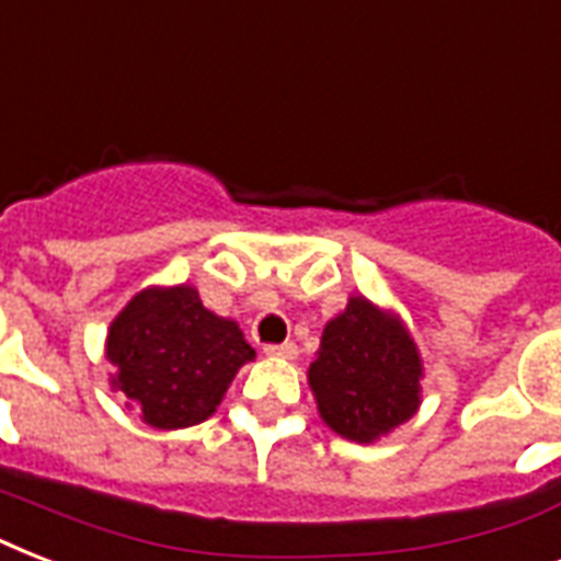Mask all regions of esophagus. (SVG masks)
<instances>
[{
	"mask_svg": "<svg viewBox=\"0 0 561 561\" xmlns=\"http://www.w3.org/2000/svg\"><path fill=\"white\" fill-rule=\"evenodd\" d=\"M297 343H267L264 346V355H271V358H285V360H294L297 358Z\"/></svg>",
	"mask_w": 561,
	"mask_h": 561,
	"instance_id": "esophagus-1",
	"label": "esophagus"
}]
</instances>
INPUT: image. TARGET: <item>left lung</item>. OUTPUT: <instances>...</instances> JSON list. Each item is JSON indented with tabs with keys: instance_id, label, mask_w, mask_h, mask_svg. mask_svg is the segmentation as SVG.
<instances>
[{
	"instance_id": "left-lung-1",
	"label": "left lung",
	"mask_w": 561,
	"mask_h": 561,
	"mask_svg": "<svg viewBox=\"0 0 561 561\" xmlns=\"http://www.w3.org/2000/svg\"><path fill=\"white\" fill-rule=\"evenodd\" d=\"M419 378L416 343L364 297L325 325L308 369L323 422L355 443H373L416 413Z\"/></svg>"
}]
</instances>
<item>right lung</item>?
<instances>
[{
  "instance_id": "1",
  "label": "right lung",
  "mask_w": 561,
  "mask_h": 561,
  "mask_svg": "<svg viewBox=\"0 0 561 561\" xmlns=\"http://www.w3.org/2000/svg\"><path fill=\"white\" fill-rule=\"evenodd\" d=\"M107 358L148 425L188 427L215 413L238 367L255 358L232 320L206 311L197 290L151 288L127 302L107 334Z\"/></svg>"
}]
</instances>
